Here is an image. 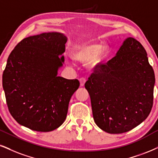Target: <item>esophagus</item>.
<instances>
[{
  "mask_svg": "<svg viewBox=\"0 0 158 158\" xmlns=\"http://www.w3.org/2000/svg\"><path fill=\"white\" fill-rule=\"evenodd\" d=\"M80 85H81V86H83L85 84V81H86V80H85V78H84V77H81V78H80Z\"/></svg>",
  "mask_w": 158,
  "mask_h": 158,
  "instance_id": "34e87169",
  "label": "esophagus"
}]
</instances>
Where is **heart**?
<instances>
[{"label": "heart", "mask_w": 158, "mask_h": 158, "mask_svg": "<svg viewBox=\"0 0 158 158\" xmlns=\"http://www.w3.org/2000/svg\"><path fill=\"white\" fill-rule=\"evenodd\" d=\"M108 48L100 44H79L74 48L72 57L75 61L85 62V67L93 70L100 67L106 59Z\"/></svg>", "instance_id": "heart-1"}]
</instances>
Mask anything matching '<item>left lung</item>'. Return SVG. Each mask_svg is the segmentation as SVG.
Returning <instances> with one entry per match:
<instances>
[{
    "label": "left lung",
    "mask_w": 158,
    "mask_h": 158,
    "mask_svg": "<svg viewBox=\"0 0 158 158\" xmlns=\"http://www.w3.org/2000/svg\"><path fill=\"white\" fill-rule=\"evenodd\" d=\"M155 83L144 48L127 38L116 56L97 67L85 83L95 123L110 134L137 127L152 108Z\"/></svg>",
    "instance_id": "8db88e82"
}]
</instances>
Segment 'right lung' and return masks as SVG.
<instances>
[{
	"mask_svg": "<svg viewBox=\"0 0 158 158\" xmlns=\"http://www.w3.org/2000/svg\"><path fill=\"white\" fill-rule=\"evenodd\" d=\"M67 37L58 32L42 33L23 39L8 58L3 88L8 108L21 125L39 132L60 127L69 102L79 88L77 79L58 76L63 66Z\"/></svg>",
	"mask_w": 158,
	"mask_h": 158,
	"instance_id": "right-lung-1",
	"label": "right lung"
}]
</instances>
